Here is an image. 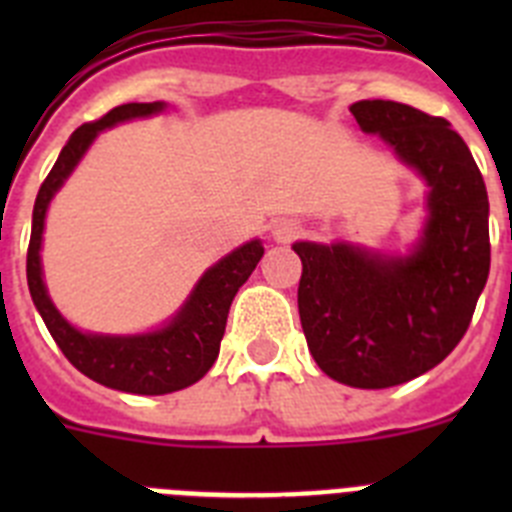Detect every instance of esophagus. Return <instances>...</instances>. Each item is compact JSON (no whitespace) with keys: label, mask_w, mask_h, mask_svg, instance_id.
Listing matches in <instances>:
<instances>
[{"label":"esophagus","mask_w":512,"mask_h":512,"mask_svg":"<svg viewBox=\"0 0 512 512\" xmlns=\"http://www.w3.org/2000/svg\"><path fill=\"white\" fill-rule=\"evenodd\" d=\"M300 233H302V225L297 223L295 217H279V220L271 223V235H274V241L279 243L292 241V238H297Z\"/></svg>","instance_id":"esophagus-1"}]
</instances>
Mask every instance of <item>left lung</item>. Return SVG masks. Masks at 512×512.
Listing matches in <instances>:
<instances>
[{
	"label": "left lung",
	"instance_id": "left-lung-1",
	"mask_svg": "<svg viewBox=\"0 0 512 512\" xmlns=\"http://www.w3.org/2000/svg\"><path fill=\"white\" fill-rule=\"evenodd\" d=\"M428 184V220L408 256L351 243H295L297 307L312 359L336 382L384 390L456 348L490 274V202L467 143L443 117L390 99L351 104Z\"/></svg>",
	"mask_w": 512,
	"mask_h": 512
}]
</instances>
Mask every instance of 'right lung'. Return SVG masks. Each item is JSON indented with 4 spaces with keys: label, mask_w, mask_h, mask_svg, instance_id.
<instances>
[{
    "label": "right lung",
    "mask_w": 512,
    "mask_h": 512,
    "mask_svg": "<svg viewBox=\"0 0 512 512\" xmlns=\"http://www.w3.org/2000/svg\"><path fill=\"white\" fill-rule=\"evenodd\" d=\"M164 107V102L120 104L99 120L87 122L71 133L51 174L40 184L33 207V233H30V246H27L30 297L63 356L94 382L104 384L110 390L130 392V395H169V392L184 390L189 384L200 382L210 372V366L220 354L230 302L264 256L261 241H248L241 248H235L233 253H228L225 259H220L202 274L182 310L176 312L164 328L143 333V336L81 333L56 310L48 297V289H45L43 266H40L45 212H48L53 194L63 187L81 156L92 146V140L104 128H112L117 122L133 120V117L156 115Z\"/></svg>",
    "instance_id": "obj_1"
}]
</instances>
